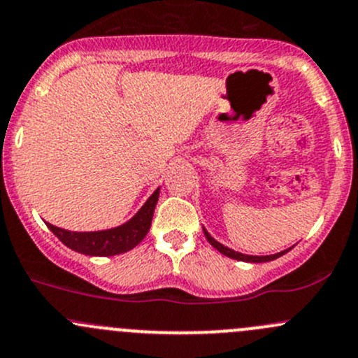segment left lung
<instances>
[{
  "mask_svg": "<svg viewBox=\"0 0 358 358\" xmlns=\"http://www.w3.org/2000/svg\"><path fill=\"white\" fill-rule=\"evenodd\" d=\"M203 233L206 236V239H208L210 245L213 246L215 250H219L222 255L229 257V259H234V260H241V262H253V264H260V262H271V260H275L279 259L281 255H285V253H288L289 250H285V252H279V253H274V255H265V257H255V255H245V253H239V252H234V250L227 248V246L220 245L219 241H215V239L212 238L208 233H206V229H203Z\"/></svg>",
  "mask_w": 358,
  "mask_h": 358,
  "instance_id": "8db88e82",
  "label": "left lung"
}]
</instances>
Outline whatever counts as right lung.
<instances>
[{
    "instance_id": "right-lung-1",
    "label": "right lung",
    "mask_w": 358,
    "mask_h": 358,
    "mask_svg": "<svg viewBox=\"0 0 358 358\" xmlns=\"http://www.w3.org/2000/svg\"><path fill=\"white\" fill-rule=\"evenodd\" d=\"M160 187L148 198L138 213L129 222L119 227L106 231H94V233H76V231L62 229V227L48 224L51 231L65 246L73 252L84 253L91 257H112L129 252L145 239L152 226L155 206H157Z\"/></svg>"
}]
</instances>
